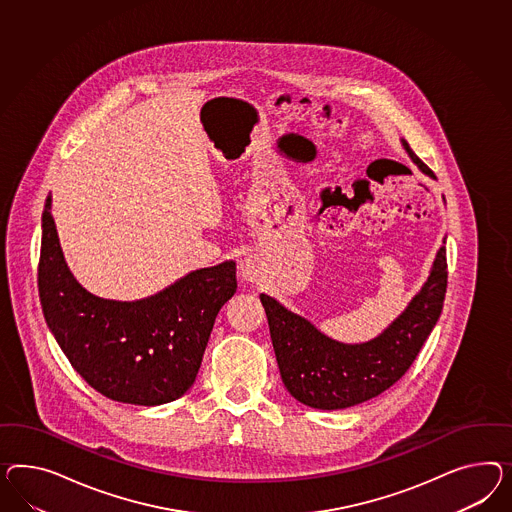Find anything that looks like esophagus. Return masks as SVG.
<instances>
[{
    "label": "esophagus",
    "mask_w": 512,
    "mask_h": 512,
    "mask_svg": "<svg viewBox=\"0 0 512 512\" xmlns=\"http://www.w3.org/2000/svg\"><path fill=\"white\" fill-rule=\"evenodd\" d=\"M238 270H240V277H242L246 283L259 281V277L263 274V266H261L259 259H257L255 255H248V257L240 263Z\"/></svg>",
    "instance_id": "1"
}]
</instances>
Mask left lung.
Wrapping results in <instances>:
<instances>
[{"instance_id":"obj_1","label":"left lung","mask_w":512,"mask_h":512,"mask_svg":"<svg viewBox=\"0 0 512 512\" xmlns=\"http://www.w3.org/2000/svg\"><path fill=\"white\" fill-rule=\"evenodd\" d=\"M415 166L432 179L410 145ZM445 244V240H443ZM447 291L445 246L438 249L430 276L412 302L384 332L367 343L346 345L317 330L307 318L261 294L281 380L296 401L318 410H343L369 401L401 380L442 315Z\"/></svg>"}]
</instances>
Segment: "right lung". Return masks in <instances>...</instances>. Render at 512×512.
<instances>
[{
	"instance_id": "right-lung-1",
	"label": "right lung",
	"mask_w": 512,
	"mask_h": 512,
	"mask_svg": "<svg viewBox=\"0 0 512 512\" xmlns=\"http://www.w3.org/2000/svg\"><path fill=\"white\" fill-rule=\"evenodd\" d=\"M50 208L52 195L42 212L39 296L70 365L111 401H177L194 384L214 320L236 292V264L195 270L138 302L104 300L70 274Z\"/></svg>"
}]
</instances>
